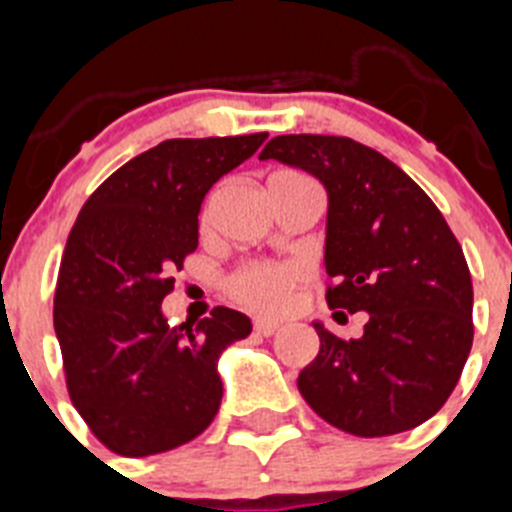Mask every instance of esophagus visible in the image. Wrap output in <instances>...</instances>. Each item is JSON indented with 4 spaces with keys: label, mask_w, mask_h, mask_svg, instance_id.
<instances>
[{
    "label": "esophagus",
    "mask_w": 512,
    "mask_h": 512,
    "mask_svg": "<svg viewBox=\"0 0 512 512\" xmlns=\"http://www.w3.org/2000/svg\"><path fill=\"white\" fill-rule=\"evenodd\" d=\"M253 328H256V333H261V336H274L282 325L274 323V320H264V318H256L253 320Z\"/></svg>",
    "instance_id": "34e87169"
}]
</instances>
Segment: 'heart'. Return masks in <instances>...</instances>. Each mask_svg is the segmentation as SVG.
<instances>
[{
  "label": "heart",
  "mask_w": 512,
  "mask_h": 512,
  "mask_svg": "<svg viewBox=\"0 0 512 512\" xmlns=\"http://www.w3.org/2000/svg\"><path fill=\"white\" fill-rule=\"evenodd\" d=\"M302 266L253 261L230 277L228 289L235 300L259 312H282L292 300V287L302 279Z\"/></svg>",
  "instance_id": "heart-1"
}]
</instances>
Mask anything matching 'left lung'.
<instances>
[{"instance_id": "left-lung-1", "label": "left lung", "mask_w": 512, "mask_h": 512, "mask_svg": "<svg viewBox=\"0 0 512 512\" xmlns=\"http://www.w3.org/2000/svg\"><path fill=\"white\" fill-rule=\"evenodd\" d=\"M261 161L315 176L328 194V307L369 312L343 341L312 323L320 351L297 387L315 413L354 436L410 431L449 400L472 348V277L431 197L390 158L338 135H277Z\"/></svg>"}]
</instances>
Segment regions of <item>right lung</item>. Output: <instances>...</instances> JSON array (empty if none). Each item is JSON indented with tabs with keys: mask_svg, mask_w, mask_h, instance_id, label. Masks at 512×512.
Wrapping results in <instances>:
<instances>
[{
	"mask_svg": "<svg viewBox=\"0 0 512 512\" xmlns=\"http://www.w3.org/2000/svg\"><path fill=\"white\" fill-rule=\"evenodd\" d=\"M269 138H171L120 166L81 207L58 271L53 328L71 402L122 456H151L200 436L217 415L220 354L251 333L248 315L215 307L166 325L171 271L200 241L212 184Z\"/></svg>",
	"mask_w": 512,
	"mask_h": 512,
	"instance_id": "obj_1",
	"label": "right lung"
}]
</instances>
